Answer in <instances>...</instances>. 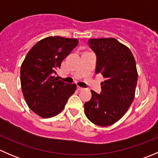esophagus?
I'll use <instances>...</instances> for the list:
<instances>
[{"instance_id": "1", "label": "esophagus", "mask_w": 158, "mask_h": 158, "mask_svg": "<svg viewBox=\"0 0 158 158\" xmlns=\"http://www.w3.org/2000/svg\"><path fill=\"white\" fill-rule=\"evenodd\" d=\"M77 89L79 91H82V90H83V88H82V87H79V86H77Z\"/></svg>"}]
</instances>
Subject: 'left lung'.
Masks as SVG:
<instances>
[{"instance_id": "left-lung-1", "label": "left lung", "mask_w": 158, "mask_h": 158, "mask_svg": "<svg viewBox=\"0 0 158 158\" xmlns=\"http://www.w3.org/2000/svg\"><path fill=\"white\" fill-rule=\"evenodd\" d=\"M88 44L96 56L95 73L106 79L100 94L93 90L85 103V114L98 126H109L119 120L133 102L138 82L135 58L126 46L114 38L89 39Z\"/></svg>"}]
</instances>
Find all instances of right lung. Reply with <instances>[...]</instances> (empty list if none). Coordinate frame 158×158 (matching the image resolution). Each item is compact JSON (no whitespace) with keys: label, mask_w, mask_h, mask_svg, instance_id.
Returning <instances> with one entry per match:
<instances>
[{"label":"right lung","mask_w":158,"mask_h":158,"mask_svg":"<svg viewBox=\"0 0 158 158\" xmlns=\"http://www.w3.org/2000/svg\"><path fill=\"white\" fill-rule=\"evenodd\" d=\"M79 44L76 39L49 36L36 43L20 67V83L29 108L40 117L58 114L76 89L54 76L61 63Z\"/></svg>","instance_id":"add662e5"}]
</instances>
